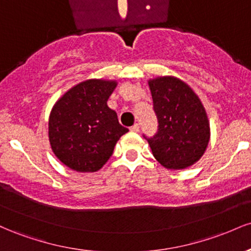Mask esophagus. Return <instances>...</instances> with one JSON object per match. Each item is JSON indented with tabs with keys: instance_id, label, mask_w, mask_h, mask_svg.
<instances>
[{
	"instance_id": "1",
	"label": "esophagus",
	"mask_w": 251,
	"mask_h": 251,
	"mask_svg": "<svg viewBox=\"0 0 251 251\" xmlns=\"http://www.w3.org/2000/svg\"><path fill=\"white\" fill-rule=\"evenodd\" d=\"M129 129H131L132 132H139V129H140V125H139V124H134V125L132 126V127L129 128Z\"/></svg>"
}]
</instances>
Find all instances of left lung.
Instances as JSON below:
<instances>
[{
  "label": "left lung",
  "mask_w": 251,
  "mask_h": 251,
  "mask_svg": "<svg viewBox=\"0 0 251 251\" xmlns=\"http://www.w3.org/2000/svg\"><path fill=\"white\" fill-rule=\"evenodd\" d=\"M158 131L148 138L154 158L164 168L181 170L203 155L210 139L205 108L189 85L174 76L150 80Z\"/></svg>",
  "instance_id": "left-lung-1"
}]
</instances>
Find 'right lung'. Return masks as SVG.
I'll use <instances>...</instances> for the list:
<instances>
[{
    "mask_svg": "<svg viewBox=\"0 0 251 251\" xmlns=\"http://www.w3.org/2000/svg\"><path fill=\"white\" fill-rule=\"evenodd\" d=\"M116 81L91 79L66 92L51 108L48 135L54 154L77 172H96L128 131L118 122L107 100Z\"/></svg>",
    "mask_w": 251,
    "mask_h": 251,
    "instance_id": "obj_1",
    "label": "right lung"
}]
</instances>
